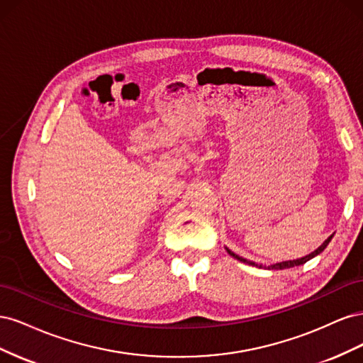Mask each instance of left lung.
Segmentation results:
<instances>
[{"instance_id": "obj_1", "label": "left lung", "mask_w": 363, "mask_h": 363, "mask_svg": "<svg viewBox=\"0 0 363 363\" xmlns=\"http://www.w3.org/2000/svg\"><path fill=\"white\" fill-rule=\"evenodd\" d=\"M332 238H333V235H332V236H328V238L324 240V242H323V245H321V247H318L313 252H311V255H307V256H304V257H301V259H296V260H286V262L274 263V265L268 267V269H286V268H292V267L303 265V263H306L307 260H311V259H313L315 256L320 255V252H323V251H324V248L328 245V242H330V240H332ZM227 251H228V255H230V256H233L235 259H238V260H240V262L248 263V265H252V267H259V268H262V265H257V263H255V262L247 260V259H244V257H240V256L235 255V252H233V251H230L228 248H227Z\"/></svg>"}]
</instances>
